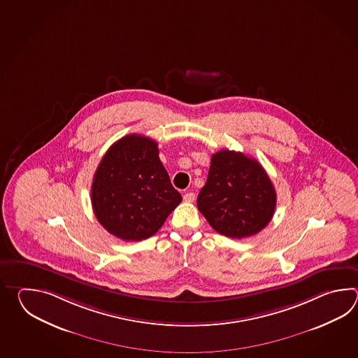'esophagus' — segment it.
Returning a JSON list of instances; mask_svg holds the SVG:
<instances>
[{
    "mask_svg": "<svg viewBox=\"0 0 358 358\" xmlns=\"http://www.w3.org/2000/svg\"><path fill=\"white\" fill-rule=\"evenodd\" d=\"M194 193L193 192H187L184 196H182V199L185 201V202H188V203H192L193 201H194Z\"/></svg>",
    "mask_w": 358,
    "mask_h": 358,
    "instance_id": "34e87169",
    "label": "esophagus"
}]
</instances>
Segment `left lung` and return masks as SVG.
<instances>
[{
  "instance_id": "8db88e82",
  "label": "left lung",
  "mask_w": 358,
  "mask_h": 358,
  "mask_svg": "<svg viewBox=\"0 0 358 358\" xmlns=\"http://www.w3.org/2000/svg\"><path fill=\"white\" fill-rule=\"evenodd\" d=\"M197 206L217 233L242 239L257 234L273 219L276 193L259 161L221 150L211 157Z\"/></svg>"
}]
</instances>
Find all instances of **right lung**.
Instances as JSON below:
<instances>
[{"label":"right lung","mask_w":358,"mask_h":358,"mask_svg":"<svg viewBox=\"0 0 358 358\" xmlns=\"http://www.w3.org/2000/svg\"><path fill=\"white\" fill-rule=\"evenodd\" d=\"M91 189L99 224L122 241L152 236L182 202L160 161L157 143L141 134L125 136L107 150Z\"/></svg>","instance_id":"1"}]
</instances>
